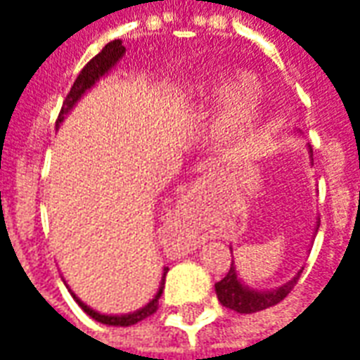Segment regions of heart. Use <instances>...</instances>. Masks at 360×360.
Instances as JSON below:
<instances>
[{
    "label": "heart",
    "instance_id": "heart-1",
    "mask_svg": "<svg viewBox=\"0 0 360 360\" xmlns=\"http://www.w3.org/2000/svg\"><path fill=\"white\" fill-rule=\"evenodd\" d=\"M226 89L227 84H224L221 90ZM258 110H260L258 89L250 82H243L229 94V98L221 105V111L218 115V129L226 136L245 133L255 123Z\"/></svg>",
    "mask_w": 360,
    "mask_h": 360
}]
</instances>
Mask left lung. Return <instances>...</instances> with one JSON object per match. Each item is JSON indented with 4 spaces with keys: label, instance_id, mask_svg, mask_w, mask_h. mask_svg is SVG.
Wrapping results in <instances>:
<instances>
[{
    "label": "left lung",
    "instance_id": "1",
    "mask_svg": "<svg viewBox=\"0 0 360 360\" xmlns=\"http://www.w3.org/2000/svg\"><path fill=\"white\" fill-rule=\"evenodd\" d=\"M310 154H312V150H310ZM299 276H301V271L293 279H289L287 283L278 287V289L257 291V289H250L249 285L241 283V279L237 278V270H235L233 262H231V268L227 271L226 278L219 279L216 283V295H218V301L226 309L235 310L239 314H252V312L270 309L274 304H278L279 301H283L287 295L291 293V289L297 283Z\"/></svg>",
    "mask_w": 360,
    "mask_h": 360
}]
</instances>
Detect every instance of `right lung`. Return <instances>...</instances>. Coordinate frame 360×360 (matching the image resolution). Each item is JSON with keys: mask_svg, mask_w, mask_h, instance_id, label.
Masks as SVG:
<instances>
[{"mask_svg": "<svg viewBox=\"0 0 360 360\" xmlns=\"http://www.w3.org/2000/svg\"><path fill=\"white\" fill-rule=\"evenodd\" d=\"M123 53H125V46H123V42L121 40H113V42L105 44L103 46V50L96 56V58H92L84 65V69H82L81 73H79V77H77V81L73 82V86H71V90H69V94H67L65 102H63V105H61V111H59V117L58 121H56V127L61 125V121L65 119V115L69 113V111L73 110V105L79 100H81V96L86 92V90H90L92 86H94L96 82L102 79L103 75H108L111 71V67L117 63L119 59L123 58ZM165 274H167V268L164 270V276H162V285H160V289H158V293L154 295V299L146 304V307H142V309H139L136 312H131V314H121V316H111V314H100V312H96V310H92L89 307V304H84V302L77 297L75 293L73 299L77 302H79V307H81L86 314H89L90 318H94L96 322H102V324L105 326H133L136 324V322H141V320H144V318L152 316L154 312L158 310V301H160V297H162V291H164V281H165Z\"/></svg>", "mask_w": 360, "mask_h": 360, "instance_id": "right-lung-1", "label": "right lung"}]
</instances>
